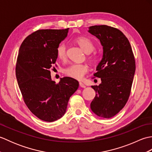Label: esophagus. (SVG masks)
<instances>
[{
  "label": "esophagus",
  "mask_w": 152,
  "mask_h": 152,
  "mask_svg": "<svg viewBox=\"0 0 152 152\" xmlns=\"http://www.w3.org/2000/svg\"><path fill=\"white\" fill-rule=\"evenodd\" d=\"M79 84H80V86L81 87V88H85L86 87V86L84 84H83V83L82 82H80V83H79Z\"/></svg>",
  "instance_id": "34e87169"
}]
</instances>
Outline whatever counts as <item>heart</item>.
Masks as SVG:
<instances>
[{"label": "heart", "instance_id": "1", "mask_svg": "<svg viewBox=\"0 0 152 152\" xmlns=\"http://www.w3.org/2000/svg\"><path fill=\"white\" fill-rule=\"evenodd\" d=\"M76 42L87 53H91L94 50L95 45L88 38L79 37ZM57 56L61 61H65L66 59V48L64 44H61L57 48ZM96 59L95 55L89 57L91 62H95ZM88 70V66L85 64H72L64 69V73L67 76L76 80H82Z\"/></svg>", "mask_w": 152, "mask_h": 152}]
</instances>
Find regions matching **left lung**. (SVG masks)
I'll list each match as a JSON object with an SVG mask.
<instances>
[{
    "mask_svg": "<svg viewBox=\"0 0 152 152\" xmlns=\"http://www.w3.org/2000/svg\"><path fill=\"white\" fill-rule=\"evenodd\" d=\"M88 32L103 47L102 58L94 74L101 83L91 86L96 95L90 106L96 115L110 118L124 107L129 97L136 69L134 55L129 41L118 28L94 25Z\"/></svg>",
    "mask_w": 152,
    "mask_h": 152,
    "instance_id": "1",
    "label": "left lung"
}]
</instances>
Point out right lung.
Returning a JSON list of instances; mask_svg holds the SVG:
<instances>
[{
  "label": "right lung",
  "instance_id": "obj_1",
  "mask_svg": "<svg viewBox=\"0 0 152 152\" xmlns=\"http://www.w3.org/2000/svg\"><path fill=\"white\" fill-rule=\"evenodd\" d=\"M69 28L38 30L19 48L15 75L24 102L41 120L52 122L65 114L68 102L78 88L76 80L64 77L56 83L50 69L57 59V48Z\"/></svg>",
  "mask_w": 152,
  "mask_h": 152
}]
</instances>
